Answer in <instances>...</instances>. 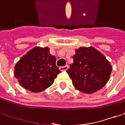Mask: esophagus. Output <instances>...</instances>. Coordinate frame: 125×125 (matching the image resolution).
Here are the masks:
<instances>
[{
  "instance_id": "obj_1",
  "label": "esophagus",
  "mask_w": 125,
  "mask_h": 125,
  "mask_svg": "<svg viewBox=\"0 0 125 125\" xmlns=\"http://www.w3.org/2000/svg\"><path fill=\"white\" fill-rule=\"evenodd\" d=\"M68 68V65H66L65 66H62V67H60V70L61 71H67V69Z\"/></svg>"
}]
</instances>
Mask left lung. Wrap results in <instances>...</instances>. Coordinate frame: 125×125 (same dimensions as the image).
Instances as JSON below:
<instances>
[{
	"label": "left lung",
	"mask_w": 125,
	"mask_h": 125,
	"mask_svg": "<svg viewBox=\"0 0 125 125\" xmlns=\"http://www.w3.org/2000/svg\"><path fill=\"white\" fill-rule=\"evenodd\" d=\"M73 59L67 73L76 90L93 94L107 84L113 67L97 49L92 46L80 47L75 50Z\"/></svg>",
	"instance_id": "8db88e82"
}]
</instances>
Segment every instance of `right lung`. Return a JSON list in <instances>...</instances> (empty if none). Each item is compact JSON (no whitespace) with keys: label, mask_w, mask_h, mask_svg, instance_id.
I'll return each mask as SVG.
<instances>
[{"label":"right lung","mask_w":125,"mask_h":125,"mask_svg":"<svg viewBox=\"0 0 125 125\" xmlns=\"http://www.w3.org/2000/svg\"><path fill=\"white\" fill-rule=\"evenodd\" d=\"M48 47L36 46L29 51L14 66V75L20 85L34 93L50 87L60 73L56 65V58Z\"/></svg>","instance_id":"add662e5"}]
</instances>
